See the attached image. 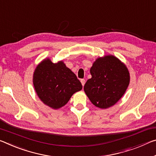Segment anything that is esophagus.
Wrapping results in <instances>:
<instances>
[{
    "label": "esophagus",
    "mask_w": 156,
    "mask_h": 156,
    "mask_svg": "<svg viewBox=\"0 0 156 156\" xmlns=\"http://www.w3.org/2000/svg\"><path fill=\"white\" fill-rule=\"evenodd\" d=\"M80 82H81V84H82V85H83V87L84 85H85V80H84V79H81L80 80Z\"/></svg>",
    "instance_id": "1"
}]
</instances>
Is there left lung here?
I'll list each match as a JSON object with an SVG mask.
<instances>
[{"instance_id":"left-lung-1","label":"left lung","mask_w":156,"mask_h":156,"mask_svg":"<svg viewBox=\"0 0 156 156\" xmlns=\"http://www.w3.org/2000/svg\"><path fill=\"white\" fill-rule=\"evenodd\" d=\"M91 78L84 91L96 107L107 109L116 104L124 94L130 83L127 66L112 55L99 57L90 68Z\"/></svg>"}]
</instances>
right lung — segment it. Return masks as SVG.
Segmentation results:
<instances>
[{
  "mask_svg": "<svg viewBox=\"0 0 156 156\" xmlns=\"http://www.w3.org/2000/svg\"><path fill=\"white\" fill-rule=\"evenodd\" d=\"M33 82L39 99L54 110L65 105L73 94L83 88L76 74L62 60L53 63L50 58L36 66Z\"/></svg>",
  "mask_w": 156,
  "mask_h": 156,
  "instance_id": "add662e5",
  "label": "right lung"
}]
</instances>
